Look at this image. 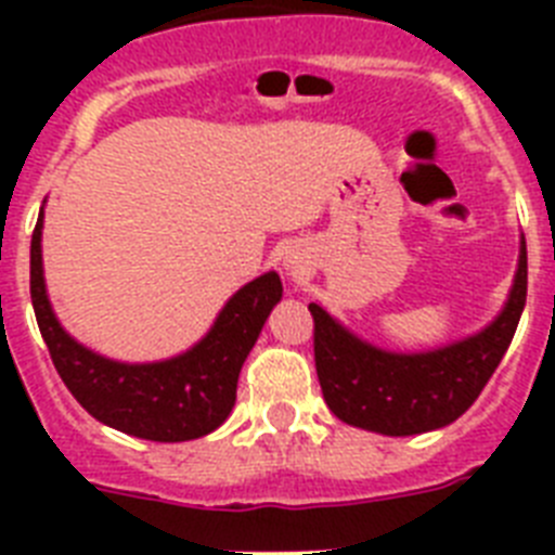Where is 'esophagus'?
I'll return each instance as SVG.
<instances>
[{"label":"esophagus","instance_id":"obj_1","mask_svg":"<svg viewBox=\"0 0 555 555\" xmlns=\"http://www.w3.org/2000/svg\"><path fill=\"white\" fill-rule=\"evenodd\" d=\"M283 269L292 281H302L308 274V261H302L300 255H286V261H283Z\"/></svg>","mask_w":555,"mask_h":555}]
</instances>
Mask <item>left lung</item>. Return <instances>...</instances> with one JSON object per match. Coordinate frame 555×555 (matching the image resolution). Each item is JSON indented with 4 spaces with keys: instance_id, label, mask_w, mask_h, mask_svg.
Returning a JSON list of instances; mask_svg holds the SVG:
<instances>
[{
    "instance_id": "left-lung-1",
    "label": "left lung",
    "mask_w": 555,
    "mask_h": 555,
    "mask_svg": "<svg viewBox=\"0 0 555 555\" xmlns=\"http://www.w3.org/2000/svg\"><path fill=\"white\" fill-rule=\"evenodd\" d=\"M528 292L526 238L503 311L483 331L425 352H389L347 331L311 302L313 358L325 403L341 423L414 436L455 423L478 400L519 325Z\"/></svg>"
}]
</instances>
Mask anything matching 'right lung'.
Wrapping results in <instances>:
<instances>
[{"label":"right lung","mask_w":555,"mask_h":555,"mask_svg":"<svg viewBox=\"0 0 555 555\" xmlns=\"http://www.w3.org/2000/svg\"><path fill=\"white\" fill-rule=\"evenodd\" d=\"M41 230L43 208L29 242V297L52 364L77 403L107 428L150 442H189L217 430L235 405L238 372L283 297L278 272L238 288L210 331L185 352L127 364L80 345L57 322L43 281Z\"/></svg>","instance_id":"1"}]
</instances>
